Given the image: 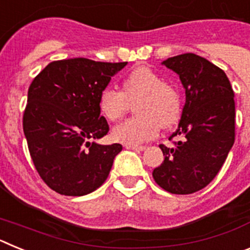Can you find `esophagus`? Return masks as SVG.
Instances as JSON below:
<instances>
[{
	"mask_svg": "<svg viewBox=\"0 0 250 250\" xmlns=\"http://www.w3.org/2000/svg\"><path fill=\"white\" fill-rule=\"evenodd\" d=\"M127 150H138V151H143V150L146 149V146L144 145H125Z\"/></svg>",
	"mask_w": 250,
	"mask_h": 250,
	"instance_id": "obj_1",
	"label": "esophagus"
}]
</instances>
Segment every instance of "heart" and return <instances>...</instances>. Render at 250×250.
Masks as SVG:
<instances>
[{
    "label": "heart",
    "mask_w": 250,
    "mask_h": 250,
    "mask_svg": "<svg viewBox=\"0 0 250 250\" xmlns=\"http://www.w3.org/2000/svg\"><path fill=\"white\" fill-rule=\"evenodd\" d=\"M135 104L138 116L123 121L112 129V139L125 145H139L155 138L160 127H169L182 112V95L159 72L141 66L123 81V90L106 87L99 99V109L109 121L120 119L130 104Z\"/></svg>",
    "instance_id": "heart-1"
}]
</instances>
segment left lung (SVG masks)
Wrapping results in <instances>:
<instances>
[{
  "mask_svg": "<svg viewBox=\"0 0 250 250\" xmlns=\"http://www.w3.org/2000/svg\"><path fill=\"white\" fill-rule=\"evenodd\" d=\"M179 75L185 105L175 147L159 145L164 161L152 171L156 184L171 194H191L207 187L219 173L235 138L234 91L222 68L195 54L163 61Z\"/></svg>",
  "mask_w": 250,
  "mask_h": 250,
  "instance_id": "obj_1",
  "label": "left lung"
}]
</instances>
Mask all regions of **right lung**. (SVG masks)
I'll return each mask as SVG.
<instances>
[{
	"label": "right lung",
	"mask_w": 250,
	"mask_h": 250,
	"mask_svg": "<svg viewBox=\"0 0 250 250\" xmlns=\"http://www.w3.org/2000/svg\"><path fill=\"white\" fill-rule=\"evenodd\" d=\"M126 63L60 60L48 63L30 85L23 132L37 173L56 193L86 195L109 176L123 146L92 141L109 131L99 99Z\"/></svg>",
	"instance_id": "1"
}]
</instances>
